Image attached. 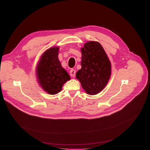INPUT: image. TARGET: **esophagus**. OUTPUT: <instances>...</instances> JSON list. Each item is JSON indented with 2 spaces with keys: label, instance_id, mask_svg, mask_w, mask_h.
<instances>
[{
  "label": "esophagus",
  "instance_id": "obj_1",
  "mask_svg": "<svg viewBox=\"0 0 150 150\" xmlns=\"http://www.w3.org/2000/svg\"><path fill=\"white\" fill-rule=\"evenodd\" d=\"M70 75L72 76V77H74L75 76V74H76V70L75 69H71L70 70Z\"/></svg>",
  "mask_w": 150,
  "mask_h": 150
}]
</instances>
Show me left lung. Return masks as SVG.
Returning <instances> with one entry per match:
<instances>
[{
    "instance_id": "1",
    "label": "left lung",
    "mask_w": 150,
    "mask_h": 150,
    "mask_svg": "<svg viewBox=\"0 0 150 150\" xmlns=\"http://www.w3.org/2000/svg\"><path fill=\"white\" fill-rule=\"evenodd\" d=\"M81 69L76 79L89 95H96L103 90L111 75V64L103 47L96 41H89L81 49Z\"/></svg>"
}]
</instances>
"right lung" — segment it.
<instances>
[{
    "mask_svg": "<svg viewBox=\"0 0 150 150\" xmlns=\"http://www.w3.org/2000/svg\"><path fill=\"white\" fill-rule=\"evenodd\" d=\"M59 49V47L47 49L42 54L36 70L39 84L50 95L59 92L63 84L70 79L58 59Z\"/></svg>",
    "mask_w": 150,
    "mask_h": 150,
    "instance_id": "add662e5",
    "label": "right lung"
}]
</instances>
